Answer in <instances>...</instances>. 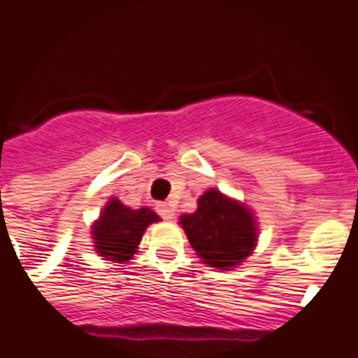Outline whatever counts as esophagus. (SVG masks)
<instances>
[{"label":"esophagus","instance_id":"1","mask_svg":"<svg viewBox=\"0 0 358 358\" xmlns=\"http://www.w3.org/2000/svg\"><path fill=\"white\" fill-rule=\"evenodd\" d=\"M156 211L160 213L162 218H165V220H173L174 218V209L169 203H158V206H156Z\"/></svg>","mask_w":358,"mask_h":358}]
</instances>
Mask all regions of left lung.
Listing matches in <instances>:
<instances>
[{
    "label": "left lung",
    "instance_id": "left-lung-1",
    "mask_svg": "<svg viewBox=\"0 0 358 358\" xmlns=\"http://www.w3.org/2000/svg\"><path fill=\"white\" fill-rule=\"evenodd\" d=\"M189 244L209 267L233 269L253 253L258 229L244 203L209 189L198 198V209L180 216Z\"/></svg>",
    "mask_w": 358,
    "mask_h": 358
}]
</instances>
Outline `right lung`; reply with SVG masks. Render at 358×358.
Listing matches in <instances>:
<instances>
[{"mask_svg": "<svg viewBox=\"0 0 358 358\" xmlns=\"http://www.w3.org/2000/svg\"><path fill=\"white\" fill-rule=\"evenodd\" d=\"M160 216L149 207L131 209L120 200L110 198L103 207L100 218L92 224V240L96 253L105 260L123 264L133 258L143 233Z\"/></svg>", "mask_w": 358, "mask_h": 358, "instance_id": "obj_1", "label": "right lung"}]
</instances>
